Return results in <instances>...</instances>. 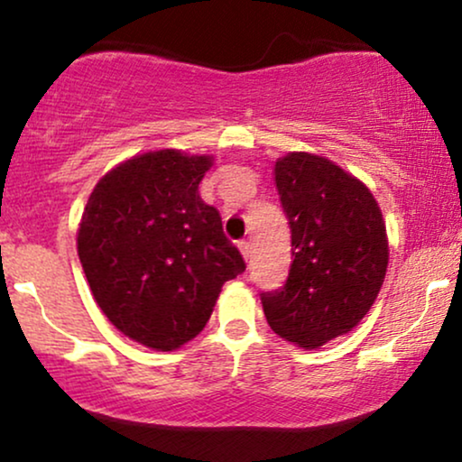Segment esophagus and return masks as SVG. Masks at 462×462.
Wrapping results in <instances>:
<instances>
[{
    "mask_svg": "<svg viewBox=\"0 0 462 462\" xmlns=\"http://www.w3.org/2000/svg\"><path fill=\"white\" fill-rule=\"evenodd\" d=\"M238 249H241V254H243V258H249V254H252V247H249V241H245V238H243V241H238Z\"/></svg>",
    "mask_w": 462,
    "mask_h": 462,
    "instance_id": "esophagus-1",
    "label": "esophagus"
}]
</instances>
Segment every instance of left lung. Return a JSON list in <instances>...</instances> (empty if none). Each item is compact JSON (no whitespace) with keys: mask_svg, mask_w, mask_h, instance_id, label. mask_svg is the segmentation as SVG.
Here are the masks:
<instances>
[{"mask_svg":"<svg viewBox=\"0 0 462 462\" xmlns=\"http://www.w3.org/2000/svg\"><path fill=\"white\" fill-rule=\"evenodd\" d=\"M275 187L291 227L286 282L263 291L272 330L319 347L367 315L384 282L389 245L374 195L328 158L295 152L275 162Z\"/></svg>","mask_w":462,"mask_h":462,"instance_id":"1","label":"left lung"}]
</instances>
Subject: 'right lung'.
<instances>
[{
	"mask_svg": "<svg viewBox=\"0 0 462 462\" xmlns=\"http://www.w3.org/2000/svg\"><path fill=\"white\" fill-rule=\"evenodd\" d=\"M208 156L143 153L99 180L78 230V256L110 323L171 352L204 330L219 291L245 272L219 210L199 198Z\"/></svg>",
	"mask_w": 462,
	"mask_h": 462,
	"instance_id": "right-lung-1",
	"label": "right lung"
}]
</instances>
